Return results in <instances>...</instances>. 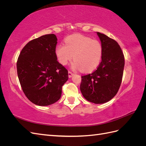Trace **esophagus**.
I'll use <instances>...</instances> for the list:
<instances>
[{
    "mask_svg": "<svg viewBox=\"0 0 146 146\" xmlns=\"http://www.w3.org/2000/svg\"><path fill=\"white\" fill-rule=\"evenodd\" d=\"M73 75H74V73H72L71 71H69V72H68V76H69V78L72 77Z\"/></svg>",
    "mask_w": 146,
    "mask_h": 146,
    "instance_id": "esophagus-1",
    "label": "esophagus"
}]
</instances>
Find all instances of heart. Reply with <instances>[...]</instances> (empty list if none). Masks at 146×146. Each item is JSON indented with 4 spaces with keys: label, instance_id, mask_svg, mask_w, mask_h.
<instances>
[{
    "label": "heart",
    "instance_id": "b5f03b06",
    "mask_svg": "<svg viewBox=\"0 0 146 146\" xmlns=\"http://www.w3.org/2000/svg\"><path fill=\"white\" fill-rule=\"evenodd\" d=\"M65 44H60L55 48L59 62L66 65L74 57L72 67L83 72H91L99 64L102 56V46L96 39L80 34H74L66 37Z\"/></svg>",
    "mask_w": 146,
    "mask_h": 146
}]
</instances>
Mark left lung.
Listing matches in <instances>:
<instances>
[{
    "label": "left lung",
    "instance_id": "8db88e82",
    "mask_svg": "<svg viewBox=\"0 0 146 146\" xmlns=\"http://www.w3.org/2000/svg\"><path fill=\"white\" fill-rule=\"evenodd\" d=\"M102 46V61L93 72L82 76L80 91L90 102L99 104L110 101L120 88L125 60L118 43L107 35L97 32Z\"/></svg>",
    "mask_w": 146,
    "mask_h": 146
}]
</instances>
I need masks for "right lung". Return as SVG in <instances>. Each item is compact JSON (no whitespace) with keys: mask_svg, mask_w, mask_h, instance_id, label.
<instances>
[{"mask_svg":"<svg viewBox=\"0 0 146 146\" xmlns=\"http://www.w3.org/2000/svg\"><path fill=\"white\" fill-rule=\"evenodd\" d=\"M54 34L45 35L29 41L17 61L21 86L28 99L35 105L47 106L58 101L68 71L57 61Z\"/></svg>","mask_w":146,"mask_h":146,"instance_id":"right-lung-1","label":"right lung"}]
</instances>
